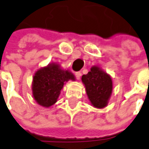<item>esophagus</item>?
<instances>
[{"mask_svg":"<svg viewBox=\"0 0 149 149\" xmlns=\"http://www.w3.org/2000/svg\"><path fill=\"white\" fill-rule=\"evenodd\" d=\"M75 77H76L77 79H79L80 77H81V73H80V72H76V73H75Z\"/></svg>","mask_w":149,"mask_h":149,"instance_id":"esophagus-1","label":"esophagus"}]
</instances>
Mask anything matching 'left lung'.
Wrapping results in <instances>:
<instances>
[{
  "label": "left lung",
  "instance_id": "obj_1",
  "mask_svg": "<svg viewBox=\"0 0 149 149\" xmlns=\"http://www.w3.org/2000/svg\"><path fill=\"white\" fill-rule=\"evenodd\" d=\"M81 80L86 87V91L91 105L95 108H104L112 93V79L99 66H92Z\"/></svg>",
  "mask_w": 149,
  "mask_h": 149
}]
</instances>
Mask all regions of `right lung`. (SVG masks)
I'll use <instances>...</instances> for the list:
<instances>
[{
	"label": "right lung",
	"instance_id": "1",
	"mask_svg": "<svg viewBox=\"0 0 149 149\" xmlns=\"http://www.w3.org/2000/svg\"><path fill=\"white\" fill-rule=\"evenodd\" d=\"M69 80L74 81V75L59 64L49 63L37 71L33 78L32 91L36 102L49 108L57 102L63 85Z\"/></svg>",
	"mask_w": 149,
	"mask_h": 149
}]
</instances>
